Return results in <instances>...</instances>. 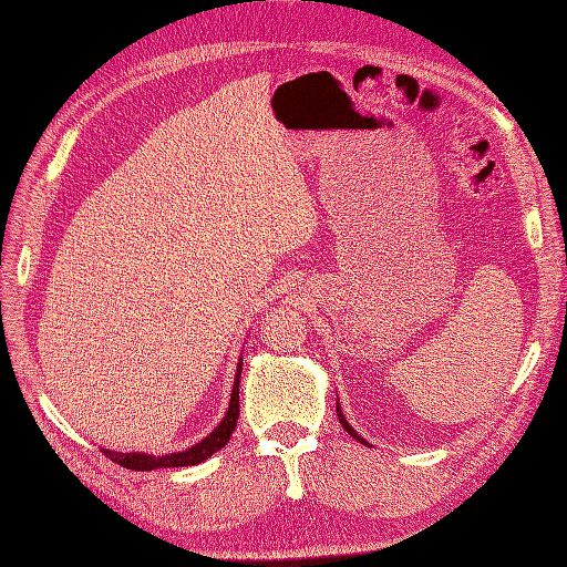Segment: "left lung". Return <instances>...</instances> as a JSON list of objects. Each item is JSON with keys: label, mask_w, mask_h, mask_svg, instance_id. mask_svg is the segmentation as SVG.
<instances>
[{"label": "left lung", "mask_w": 567, "mask_h": 567, "mask_svg": "<svg viewBox=\"0 0 567 567\" xmlns=\"http://www.w3.org/2000/svg\"><path fill=\"white\" fill-rule=\"evenodd\" d=\"M336 412H338V420H340V424H342V429H344V431H348V433H350V435H352V437H354V440H359V442H363V445H368V442H365V440H363V437H361V435H359V433H357V431H354V429H352V426H350V424H348V420H344V414H342V410H340V405H338V408H336Z\"/></svg>", "instance_id": "obj_1"}]
</instances>
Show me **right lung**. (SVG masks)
Returning a JSON list of instances; mask_svg holds the SVG:
<instances>
[{
  "mask_svg": "<svg viewBox=\"0 0 567 567\" xmlns=\"http://www.w3.org/2000/svg\"><path fill=\"white\" fill-rule=\"evenodd\" d=\"M240 371H243V361L238 363V371H236V380H234V391H231V403L229 410L225 414V420L219 422V426L206 437L202 440L199 445H194L185 452L178 454H166V456H151V454H117V452H109L104 450V454L122 465L127 467V471H155V467H183V465H196L206 461L208 456H213L215 452L223 450L229 437L231 431L236 429V420H238V384H240Z\"/></svg>",
  "mask_w": 567,
  "mask_h": 567,
  "instance_id": "obj_1",
  "label": "right lung"
}]
</instances>
